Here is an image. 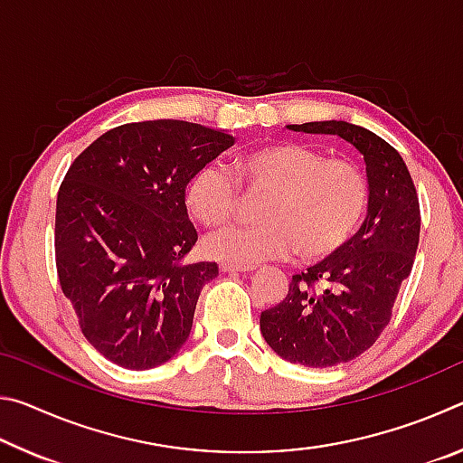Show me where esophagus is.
I'll use <instances>...</instances> for the list:
<instances>
[{
    "mask_svg": "<svg viewBox=\"0 0 463 463\" xmlns=\"http://www.w3.org/2000/svg\"><path fill=\"white\" fill-rule=\"evenodd\" d=\"M255 265H232V263H222L221 271L224 273H245V271H253Z\"/></svg>",
    "mask_w": 463,
    "mask_h": 463,
    "instance_id": "obj_1",
    "label": "esophagus"
}]
</instances>
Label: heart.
Listing matches in <instances>:
<instances>
[{
  "label": "heart",
  "mask_w": 463,
  "mask_h": 463,
  "mask_svg": "<svg viewBox=\"0 0 463 463\" xmlns=\"http://www.w3.org/2000/svg\"><path fill=\"white\" fill-rule=\"evenodd\" d=\"M239 184L265 194L261 224L222 229L203 242L208 257L232 265H255L298 253L302 261L326 260L347 245L364 221L367 182L351 161L325 159L300 143H269L232 159ZM185 208L202 226L229 222L239 208L231 171L208 163L185 187Z\"/></svg>",
  "instance_id": "1"
}]
</instances>
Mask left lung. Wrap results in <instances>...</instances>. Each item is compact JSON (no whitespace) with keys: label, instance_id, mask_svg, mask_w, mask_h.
<instances>
[{"label":"left lung","instance_id":"left-lung-1","mask_svg":"<svg viewBox=\"0 0 463 463\" xmlns=\"http://www.w3.org/2000/svg\"><path fill=\"white\" fill-rule=\"evenodd\" d=\"M288 128L341 137L365 161L367 214L362 229L339 253L292 276L284 302L263 310L260 318L263 339L281 359L333 367L362 355L390 323L398 289L417 255L419 198L401 153L372 130L345 120Z\"/></svg>","mask_w":463,"mask_h":463}]
</instances>
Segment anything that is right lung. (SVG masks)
<instances>
[{"label": "right lung", "mask_w": 463, "mask_h": 463, "mask_svg": "<svg viewBox=\"0 0 463 463\" xmlns=\"http://www.w3.org/2000/svg\"><path fill=\"white\" fill-rule=\"evenodd\" d=\"M234 137L184 120L108 130L69 167L57 195L59 281L81 333L127 370L169 362L192 331L210 261L182 263L198 241L185 185Z\"/></svg>", "instance_id": "1"}]
</instances>
